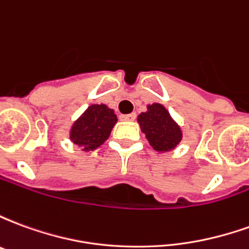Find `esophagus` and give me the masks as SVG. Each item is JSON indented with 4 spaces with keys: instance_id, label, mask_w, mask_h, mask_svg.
Segmentation results:
<instances>
[{
    "instance_id": "esophagus-1",
    "label": "esophagus",
    "mask_w": 249,
    "mask_h": 249,
    "mask_svg": "<svg viewBox=\"0 0 249 249\" xmlns=\"http://www.w3.org/2000/svg\"><path fill=\"white\" fill-rule=\"evenodd\" d=\"M136 117L135 113H130V114H120V120H123V121H133Z\"/></svg>"
}]
</instances>
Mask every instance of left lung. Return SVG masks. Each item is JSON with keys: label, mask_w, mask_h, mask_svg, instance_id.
Segmentation results:
<instances>
[{"label": "left lung", "mask_w": 249, "mask_h": 249, "mask_svg": "<svg viewBox=\"0 0 249 249\" xmlns=\"http://www.w3.org/2000/svg\"><path fill=\"white\" fill-rule=\"evenodd\" d=\"M137 123L149 145L159 153L172 151L183 139L180 125L161 104L146 105V112H141L137 116Z\"/></svg>", "instance_id": "8db88e82"}]
</instances>
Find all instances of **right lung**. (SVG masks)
<instances>
[{"instance_id": "obj_1", "label": "right lung", "mask_w": 249, "mask_h": 249, "mask_svg": "<svg viewBox=\"0 0 249 249\" xmlns=\"http://www.w3.org/2000/svg\"><path fill=\"white\" fill-rule=\"evenodd\" d=\"M116 123L117 116L113 109L105 104H92L71 124L69 139L81 151H94L108 140Z\"/></svg>"}]
</instances>
